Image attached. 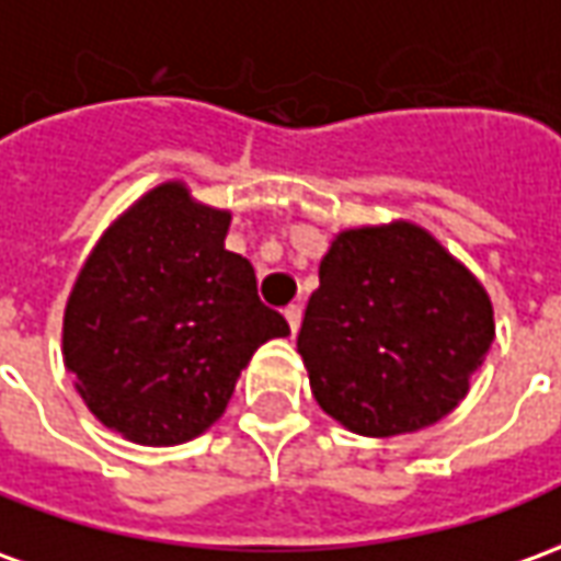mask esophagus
Segmentation results:
<instances>
[{
    "label": "esophagus",
    "instance_id": "1",
    "mask_svg": "<svg viewBox=\"0 0 561 561\" xmlns=\"http://www.w3.org/2000/svg\"><path fill=\"white\" fill-rule=\"evenodd\" d=\"M284 318H287V323H289V332L296 335V332H299V327H302V305H289L287 311H284Z\"/></svg>",
    "mask_w": 561,
    "mask_h": 561
}]
</instances>
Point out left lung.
Listing matches in <instances>:
<instances>
[{
	"mask_svg": "<svg viewBox=\"0 0 561 561\" xmlns=\"http://www.w3.org/2000/svg\"><path fill=\"white\" fill-rule=\"evenodd\" d=\"M492 339L477 277L424 229L393 222L332 241L296 345L323 412L393 436L449 415Z\"/></svg>",
	"mask_w": 561,
	"mask_h": 561,
	"instance_id": "left-lung-1",
	"label": "left lung"
}]
</instances>
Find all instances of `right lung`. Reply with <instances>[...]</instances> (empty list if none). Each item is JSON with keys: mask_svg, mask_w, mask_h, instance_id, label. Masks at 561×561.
Returning a JSON list of instances; mask_svg holds the SVG:
<instances>
[{"mask_svg": "<svg viewBox=\"0 0 561 561\" xmlns=\"http://www.w3.org/2000/svg\"><path fill=\"white\" fill-rule=\"evenodd\" d=\"M231 216L164 183L88 256L64 318V360L84 405L142 446L204 434L253 351L289 335L256 272L226 250Z\"/></svg>", "mask_w": 561, "mask_h": 561, "instance_id": "obj_1", "label": "right lung"}]
</instances>
